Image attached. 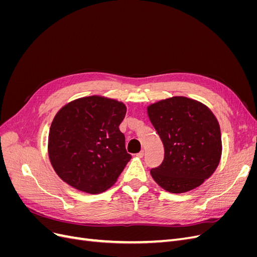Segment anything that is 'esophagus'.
<instances>
[{
	"label": "esophagus",
	"mask_w": 257,
	"mask_h": 257,
	"mask_svg": "<svg viewBox=\"0 0 257 257\" xmlns=\"http://www.w3.org/2000/svg\"><path fill=\"white\" fill-rule=\"evenodd\" d=\"M144 155H145V151H141V152L136 154V157H137V158H139V159H143V158H144Z\"/></svg>",
	"instance_id": "34e87169"
}]
</instances>
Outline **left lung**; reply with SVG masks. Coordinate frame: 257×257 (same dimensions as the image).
Masks as SVG:
<instances>
[{"label":"left lung","mask_w":257,"mask_h":257,"mask_svg":"<svg viewBox=\"0 0 257 257\" xmlns=\"http://www.w3.org/2000/svg\"><path fill=\"white\" fill-rule=\"evenodd\" d=\"M147 112L164 146L162 164L150 170L167 192H189L215 172L222 155L220 124L198 100L174 96L151 104Z\"/></svg>","instance_id":"left-lung-1"}]
</instances>
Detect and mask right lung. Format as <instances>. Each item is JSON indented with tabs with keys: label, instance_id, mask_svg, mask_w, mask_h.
<instances>
[{
	"label": "right lung",
	"instance_id": "add662e5",
	"mask_svg": "<svg viewBox=\"0 0 257 257\" xmlns=\"http://www.w3.org/2000/svg\"><path fill=\"white\" fill-rule=\"evenodd\" d=\"M126 106L99 95L72 100L57 112L48 154L57 175L74 189L99 194L118 180L131 160L119 125Z\"/></svg>",
	"mask_w": 257,
	"mask_h": 257
}]
</instances>
